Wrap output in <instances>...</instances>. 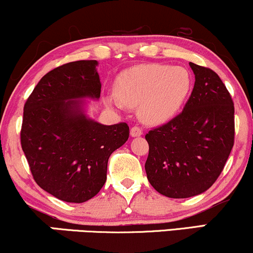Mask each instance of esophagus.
Returning <instances> with one entry per match:
<instances>
[{"label":"esophagus","instance_id":"1","mask_svg":"<svg viewBox=\"0 0 253 253\" xmlns=\"http://www.w3.org/2000/svg\"><path fill=\"white\" fill-rule=\"evenodd\" d=\"M141 134H143V129L139 126H133L130 128V136H140Z\"/></svg>","mask_w":253,"mask_h":253}]
</instances>
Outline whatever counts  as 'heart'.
Wrapping results in <instances>:
<instances>
[{
    "label": "heart",
    "mask_w": 253,
    "mask_h": 253,
    "mask_svg": "<svg viewBox=\"0 0 253 253\" xmlns=\"http://www.w3.org/2000/svg\"><path fill=\"white\" fill-rule=\"evenodd\" d=\"M190 88V74L184 68L143 64L119 75L115 96L124 106L139 107V117L145 124L161 125L181 110Z\"/></svg>",
    "instance_id": "1"
}]
</instances>
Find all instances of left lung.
Here are the masks:
<instances>
[{
    "mask_svg": "<svg viewBox=\"0 0 253 253\" xmlns=\"http://www.w3.org/2000/svg\"><path fill=\"white\" fill-rule=\"evenodd\" d=\"M195 84L184 109L145 139L147 179L162 195L187 199L210 189L234 144V104L216 72L189 63Z\"/></svg>",
    "mask_w": 253,
    "mask_h": 253,
    "instance_id": "8db88e82",
    "label": "left lung"
}]
</instances>
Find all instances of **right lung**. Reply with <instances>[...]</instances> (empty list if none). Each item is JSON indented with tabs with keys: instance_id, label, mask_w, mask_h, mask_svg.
<instances>
[{
	"instance_id": "right-lung-1",
	"label": "right lung",
	"mask_w": 253,
	"mask_h": 253,
	"mask_svg": "<svg viewBox=\"0 0 253 253\" xmlns=\"http://www.w3.org/2000/svg\"><path fill=\"white\" fill-rule=\"evenodd\" d=\"M96 60L64 64L43 76L24 107L21 147L34 181L65 202L94 197L107 179L109 156L126 143V123L106 126L84 113L100 98Z\"/></svg>"
}]
</instances>
